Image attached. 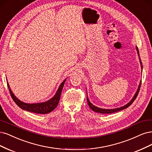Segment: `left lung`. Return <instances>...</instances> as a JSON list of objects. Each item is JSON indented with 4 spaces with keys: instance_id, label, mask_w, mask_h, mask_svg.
<instances>
[{
    "instance_id": "left-lung-1",
    "label": "left lung",
    "mask_w": 152,
    "mask_h": 152,
    "mask_svg": "<svg viewBox=\"0 0 152 152\" xmlns=\"http://www.w3.org/2000/svg\"><path fill=\"white\" fill-rule=\"evenodd\" d=\"M136 50H137V53H138V55L139 56V59L140 61V64H141V69H143V66H142V62L141 61V58H140V53H139V50H138V47H136ZM141 81H140V85H139V86H138V90H137L136 94L134 95V96H133V99H132V100L128 103V104H127L126 105H125L124 106H122V107H119V108H117V109H101V108H99V107H97L95 105H93L90 102L88 98V95H87V93H86V96H87V102H88V104L89 107H90V109L94 110V112H99V113H100V114H112V113H114V112H117L118 111H120V110H122L123 109H125L126 108H128V107H129L132 104H133V102L135 100V99H136L137 96H138V94H139V91H140V86H141Z\"/></svg>"
}]
</instances>
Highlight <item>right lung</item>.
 Wrapping results in <instances>:
<instances>
[{"instance_id": "right-lung-1", "label": "right lung", "mask_w": 152, "mask_h": 152, "mask_svg": "<svg viewBox=\"0 0 152 152\" xmlns=\"http://www.w3.org/2000/svg\"><path fill=\"white\" fill-rule=\"evenodd\" d=\"M66 80V79L62 82L59 87H58L56 94L51 99L45 102L37 103V104H27V103H24L21 100H19L12 92L10 87H9V85L8 84L7 81V84L9 90V93H10L12 99L18 107H19L21 109L23 110L30 111V112H33V113L43 114L49 113V112H52L56 108L58 102H59L61 92L63 88V86L64 85V83Z\"/></svg>"}]
</instances>
